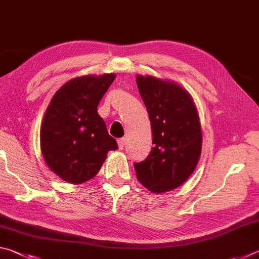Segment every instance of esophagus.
Segmentation results:
<instances>
[{
  "instance_id": "esophagus-1",
  "label": "esophagus",
  "mask_w": 259,
  "mask_h": 259,
  "mask_svg": "<svg viewBox=\"0 0 259 259\" xmlns=\"http://www.w3.org/2000/svg\"><path fill=\"white\" fill-rule=\"evenodd\" d=\"M117 144H119L120 150H123V147L125 145V139L124 138H120L119 140H117Z\"/></svg>"
}]
</instances>
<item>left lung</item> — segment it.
Segmentation results:
<instances>
[{
    "label": "left lung",
    "instance_id": "1",
    "mask_svg": "<svg viewBox=\"0 0 259 259\" xmlns=\"http://www.w3.org/2000/svg\"><path fill=\"white\" fill-rule=\"evenodd\" d=\"M136 81L154 144L145 160L135 162L136 176L153 193L174 190L187 181L200 159L202 134L198 112L191 96L176 83L140 75Z\"/></svg>",
    "mask_w": 259,
    "mask_h": 259
}]
</instances>
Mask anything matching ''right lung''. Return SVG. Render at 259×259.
I'll use <instances>...</instances> for the list:
<instances>
[{"label":"right lung","instance_id":"1","mask_svg":"<svg viewBox=\"0 0 259 259\" xmlns=\"http://www.w3.org/2000/svg\"><path fill=\"white\" fill-rule=\"evenodd\" d=\"M115 78L114 74L73 78L57 91L41 126V150L47 164L71 184L94 178L109 151L117 150L97 112Z\"/></svg>","mask_w":259,"mask_h":259}]
</instances>
